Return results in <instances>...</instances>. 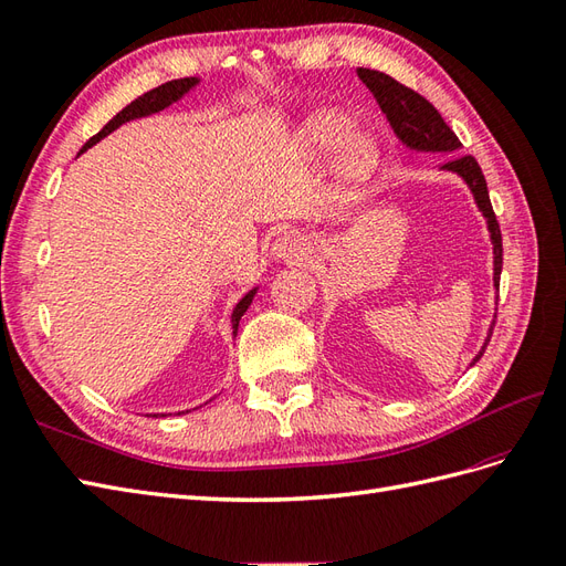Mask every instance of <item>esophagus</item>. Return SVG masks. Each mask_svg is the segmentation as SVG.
Listing matches in <instances>:
<instances>
[{
  "mask_svg": "<svg viewBox=\"0 0 566 566\" xmlns=\"http://www.w3.org/2000/svg\"><path fill=\"white\" fill-rule=\"evenodd\" d=\"M308 243L301 234H284L274 243V255L286 260V263H301L303 258H308Z\"/></svg>",
  "mask_w": 566,
  "mask_h": 566,
  "instance_id": "1",
  "label": "esophagus"
}]
</instances>
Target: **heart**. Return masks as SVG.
<instances>
[{
    "instance_id": "1",
    "label": "heart",
    "mask_w": 566,
    "mask_h": 566,
    "mask_svg": "<svg viewBox=\"0 0 566 566\" xmlns=\"http://www.w3.org/2000/svg\"><path fill=\"white\" fill-rule=\"evenodd\" d=\"M346 128H349V122H346L342 114L323 112L317 114V117H313L308 126L303 128V145H306L311 153H327L344 138ZM370 165H373V143L360 134L346 136L342 143V155H339V167L346 177L349 179L366 177Z\"/></svg>"
}]
</instances>
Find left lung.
<instances>
[{"mask_svg":"<svg viewBox=\"0 0 566 566\" xmlns=\"http://www.w3.org/2000/svg\"><path fill=\"white\" fill-rule=\"evenodd\" d=\"M358 78L368 85V91L378 99V105L387 114L389 124H392L395 134L409 145V148L416 150H440V153H452L461 148V143L457 134L444 124L440 117V112L434 109L428 99L411 91L409 85H403L395 81L392 76L382 74V71H373V69H358ZM449 171H457L459 177H463L471 186V191L475 196L478 208L483 210L488 217V229H490V239H492V251H495V286L500 289V274H502V231L500 222L495 217V210H492V202L488 196V184L481 171V165L475 163V157L471 155H457L449 157L442 165ZM492 337V332L488 335L481 354L473 358V364L483 356L485 346Z\"/></svg>","mask_w":566,"mask_h":566,"instance_id":"8db88e82","label":"left lung"}]
</instances>
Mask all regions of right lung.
I'll use <instances>...</instances> for the list:
<instances>
[{
    "label": "right lung",
    "instance_id": "obj_1",
    "mask_svg": "<svg viewBox=\"0 0 566 566\" xmlns=\"http://www.w3.org/2000/svg\"><path fill=\"white\" fill-rule=\"evenodd\" d=\"M196 83H198V78H177V81H167V83H163V85H157V88H153V91H148V93H143L140 97L134 99L132 105H126V107L117 114V117L109 119V122L103 126V132L95 134L88 143H85L83 150L91 148V145H95L99 138H105L107 134H112L117 126H122V124H126V122H132V119H138V117H148V114L165 109V107H169L171 103H177V99H179L186 91H191ZM83 150H81V153H83ZM253 296H255V289H253V292L245 294V296L237 303L234 313H231V327H234V335H237V329H239L241 315H243L245 311H249Z\"/></svg>",
    "mask_w": 566,
    "mask_h": 566
}]
</instances>
